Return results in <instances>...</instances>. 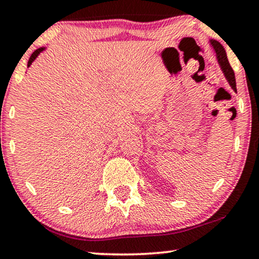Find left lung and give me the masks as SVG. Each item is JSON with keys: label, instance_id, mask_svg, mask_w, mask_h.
<instances>
[{"label": "left lung", "instance_id": "obj_1", "mask_svg": "<svg viewBox=\"0 0 259 259\" xmlns=\"http://www.w3.org/2000/svg\"><path fill=\"white\" fill-rule=\"evenodd\" d=\"M211 45H212L214 52H216L218 63H220L222 70H223L225 77H227V79H228V82L230 83V85L232 87V89H234L235 92H237V89H236L235 72H234V70H232L230 63H229L227 54H225V50L223 48V46H222L220 42L213 41V39H211Z\"/></svg>", "mask_w": 259, "mask_h": 259}]
</instances>
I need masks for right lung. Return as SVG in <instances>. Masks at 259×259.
<instances>
[{
  "mask_svg": "<svg viewBox=\"0 0 259 259\" xmlns=\"http://www.w3.org/2000/svg\"><path fill=\"white\" fill-rule=\"evenodd\" d=\"M43 49H45V48H39V49H37V50H35V52L31 54V56H30V58H29V61H28V67H30V64L32 63V62H34L35 58L38 56V54L41 53Z\"/></svg>",
  "mask_w": 259,
  "mask_h": 259,
  "instance_id": "add662e5",
  "label": "right lung"
}]
</instances>
